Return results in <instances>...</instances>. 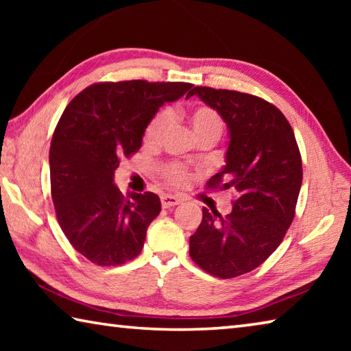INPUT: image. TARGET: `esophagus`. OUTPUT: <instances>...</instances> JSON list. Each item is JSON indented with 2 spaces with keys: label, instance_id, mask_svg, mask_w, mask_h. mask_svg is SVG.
Segmentation results:
<instances>
[{
  "label": "esophagus",
  "instance_id": "esophagus-1",
  "mask_svg": "<svg viewBox=\"0 0 351 351\" xmlns=\"http://www.w3.org/2000/svg\"><path fill=\"white\" fill-rule=\"evenodd\" d=\"M181 198L176 197V195H161V204L162 207H165V209H169V207H173V206H178L181 203Z\"/></svg>",
  "mask_w": 351,
  "mask_h": 351
}]
</instances>
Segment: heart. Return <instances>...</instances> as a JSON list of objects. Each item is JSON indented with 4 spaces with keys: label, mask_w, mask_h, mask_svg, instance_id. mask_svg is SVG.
<instances>
[{
    "label": "heart",
    "mask_w": 351,
    "mask_h": 351,
    "mask_svg": "<svg viewBox=\"0 0 351 351\" xmlns=\"http://www.w3.org/2000/svg\"><path fill=\"white\" fill-rule=\"evenodd\" d=\"M187 119H189L190 127H192L193 133L198 139L213 138L217 141L219 138V134L223 133V128H224L223 119L215 110L210 108V106H206V105L197 106V108H193L189 112ZM169 123H170L169 112L167 111L158 112V114L148 122V125L145 128L144 144L150 147L158 145L159 142L162 141L165 132H167ZM161 176L165 182L175 187L187 186L190 178H192L186 165H182L180 162H169L162 165Z\"/></svg>",
    "instance_id": "obj_1"
}]
</instances>
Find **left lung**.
I'll return each instance as SVG.
<instances>
[{"mask_svg": "<svg viewBox=\"0 0 351 351\" xmlns=\"http://www.w3.org/2000/svg\"><path fill=\"white\" fill-rule=\"evenodd\" d=\"M198 96L228 123L226 165L206 184L230 190L237 199L223 217L203 207L190 237V257L207 274L234 278L260 266L280 245L295 215L302 156L283 112L252 94L195 86Z\"/></svg>", "mask_w": 351, "mask_h": 351, "instance_id": "obj_1", "label": "left lung"}]
</instances>
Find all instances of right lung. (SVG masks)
Returning <instances> with one entry per match:
<instances>
[{
  "label": "right lung",
  "mask_w": 351,
  "mask_h": 351,
  "mask_svg": "<svg viewBox=\"0 0 351 351\" xmlns=\"http://www.w3.org/2000/svg\"><path fill=\"white\" fill-rule=\"evenodd\" d=\"M192 83L100 82L71 100L51 141V195L58 224L77 252L99 266H119L144 247L161 212L152 192L123 197L114 184L121 159L139 150L148 122Z\"/></svg>",
  "instance_id": "1"
}]
</instances>
